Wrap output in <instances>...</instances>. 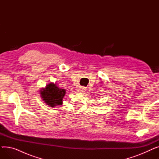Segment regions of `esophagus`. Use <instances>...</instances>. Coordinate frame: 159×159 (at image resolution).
<instances>
[{"mask_svg": "<svg viewBox=\"0 0 159 159\" xmlns=\"http://www.w3.org/2000/svg\"><path fill=\"white\" fill-rule=\"evenodd\" d=\"M79 92H84V91H86V88L84 87H80L78 89Z\"/></svg>", "mask_w": 159, "mask_h": 159, "instance_id": "obj_1", "label": "esophagus"}]
</instances>
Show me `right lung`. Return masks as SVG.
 I'll return each instance as SVG.
<instances>
[{
    "mask_svg": "<svg viewBox=\"0 0 159 159\" xmlns=\"http://www.w3.org/2000/svg\"><path fill=\"white\" fill-rule=\"evenodd\" d=\"M66 93V90L58 88L53 83H50L46 88L40 90L41 97L46 104L51 107L62 104V99Z\"/></svg>",
    "mask_w": 159,
    "mask_h": 159,
    "instance_id": "right-lung-1",
    "label": "right lung"
}]
</instances>
